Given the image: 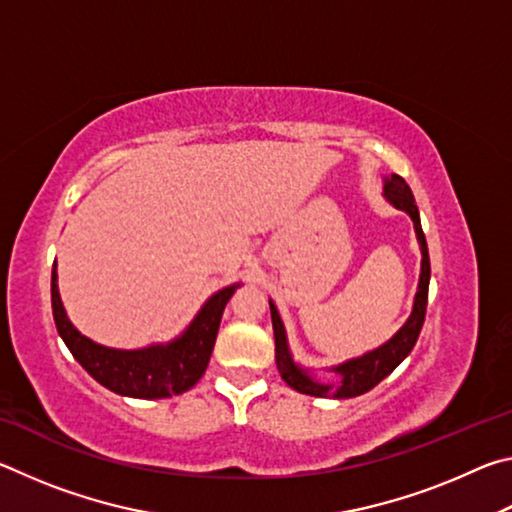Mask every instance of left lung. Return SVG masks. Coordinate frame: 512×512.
Wrapping results in <instances>:
<instances>
[{"label": "left lung", "mask_w": 512, "mask_h": 512, "mask_svg": "<svg viewBox=\"0 0 512 512\" xmlns=\"http://www.w3.org/2000/svg\"><path fill=\"white\" fill-rule=\"evenodd\" d=\"M386 198L391 201L397 210H404L413 219L415 235L420 241L422 250V268H420V284L418 293H415L413 302V314L406 320L404 327L397 332L391 341L381 345V348L363 354L359 359H352L343 366L332 368L339 372L341 381H329V384H320L307 370L298 368L293 363L289 348H287V336H284V325L277 314L275 305L271 302V318H273V334H275V363L280 370L282 379L287 381L291 388H296L298 393L314 395V397H336V400H345V397H357L368 393L370 388H375L381 379L391 375V372L400 366V363L409 357L415 341H418L420 329L424 323V314H427V298H429V277H431V264H429V250L427 239H424L422 225H420V212L415 205V198L411 194V187L406 185L402 176L393 173L391 178H386L384 183Z\"/></svg>", "instance_id": "1"}]
</instances>
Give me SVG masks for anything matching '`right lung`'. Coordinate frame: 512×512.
I'll list each match as a JSON object with an SVG mask.
<instances>
[{"label":"right lung","mask_w":512,"mask_h":512,"mask_svg":"<svg viewBox=\"0 0 512 512\" xmlns=\"http://www.w3.org/2000/svg\"><path fill=\"white\" fill-rule=\"evenodd\" d=\"M237 287H225L205 302L180 339L144 350H112L94 343L76 329L63 309L56 284V262L51 268V309L60 339L74 359L112 393L160 400L192 388L210 363L223 309Z\"/></svg>","instance_id":"obj_1"}]
</instances>
